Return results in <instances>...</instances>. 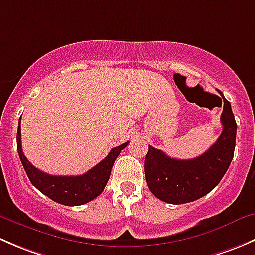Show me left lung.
Here are the masks:
<instances>
[{
	"mask_svg": "<svg viewBox=\"0 0 255 255\" xmlns=\"http://www.w3.org/2000/svg\"><path fill=\"white\" fill-rule=\"evenodd\" d=\"M218 92L223 100V129L217 142L202 155L179 160L149 145L144 163L146 184L161 201L181 205L201 199L217 186L227 171L235 154L237 123L231 104Z\"/></svg>",
	"mask_w": 255,
	"mask_h": 255,
	"instance_id": "1",
	"label": "left lung"
}]
</instances>
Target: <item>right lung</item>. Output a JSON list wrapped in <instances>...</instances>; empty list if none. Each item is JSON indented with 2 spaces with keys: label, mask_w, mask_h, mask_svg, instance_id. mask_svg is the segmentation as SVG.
Masks as SVG:
<instances>
[{
  "label": "right lung",
  "mask_w": 255,
  "mask_h": 255,
  "mask_svg": "<svg viewBox=\"0 0 255 255\" xmlns=\"http://www.w3.org/2000/svg\"><path fill=\"white\" fill-rule=\"evenodd\" d=\"M20 120L17 130V150L25 173L29 177L30 182L39 190L42 194L48 196L53 201L65 206H79L87 204L96 199L106 186L111 175L113 163L120 155L121 150L125 149L129 142L111 149L109 155L100 161L97 165L90 169L87 173L78 176H56L49 175L35 168L28 161L22 150L20 144Z\"/></svg>",
  "instance_id": "add662e5"
}]
</instances>
